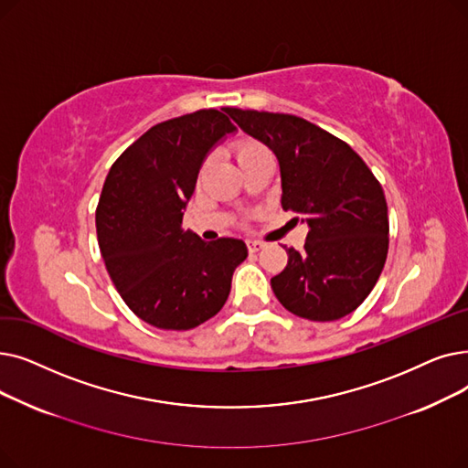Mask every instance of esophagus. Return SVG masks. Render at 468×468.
Segmentation results:
<instances>
[{
	"label": "esophagus",
	"mask_w": 468,
	"mask_h": 468,
	"mask_svg": "<svg viewBox=\"0 0 468 468\" xmlns=\"http://www.w3.org/2000/svg\"><path fill=\"white\" fill-rule=\"evenodd\" d=\"M262 248H264V243L259 241V239H250V241H248V250H250L251 253H255V251H259V250H262Z\"/></svg>",
	"instance_id": "34e87169"
}]
</instances>
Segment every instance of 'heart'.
<instances>
[{
	"mask_svg": "<svg viewBox=\"0 0 468 468\" xmlns=\"http://www.w3.org/2000/svg\"><path fill=\"white\" fill-rule=\"evenodd\" d=\"M266 155H271L269 148L255 139H241L234 144V158L239 167H246L255 160L266 158Z\"/></svg>",
	"mask_w": 468,
	"mask_h": 468,
	"instance_id": "b5f03b06",
	"label": "heart"
}]
</instances>
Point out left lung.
<instances>
[{
	"mask_svg": "<svg viewBox=\"0 0 468 468\" xmlns=\"http://www.w3.org/2000/svg\"><path fill=\"white\" fill-rule=\"evenodd\" d=\"M227 114L276 154L282 207L308 225L304 250H285L287 266L271 280L274 295L313 322L350 314L371 293L388 253L379 181L345 141L299 116L239 108Z\"/></svg>",
	"mask_w": 468,
	"mask_h": 468,
	"instance_id": "1",
	"label": "left lung"
}]
</instances>
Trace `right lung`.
I'll return each instance as SVG.
<instances>
[{"label": "right lung", "mask_w": 468, "mask_h": 468, "mask_svg": "<svg viewBox=\"0 0 468 468\" xmlns=\"http://www.w3.org/2000/svg\"><path fill=\"white\" fill-rule=\"evenodd\" d=\"M225 112L197 110L150 127L102 186L95 222L106 271L133 313L158 329L185 331L213 318L248 257L241 239L204 241L183 229L206 155L236 131Z\"/></svg>", "instance_id": "add662e5"}]
</instances>
